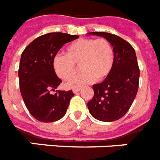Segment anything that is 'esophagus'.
Returning <instances> with one entry per match:
<instances>
[{"label":"esophagus","instance_id":"obj_1","mask_svg":"<svg viewBox=\"0 0 160 160\" xmlns=\"http://www.w3.org/2000/svg\"><path fill=\"white\" fill-rule=\"evenodd\" d=\"M80 90V88H74V89H73V92H74V93H76V92H78Z\"/></svg>","mask_w":160,"mask_h":160}]
</instances>
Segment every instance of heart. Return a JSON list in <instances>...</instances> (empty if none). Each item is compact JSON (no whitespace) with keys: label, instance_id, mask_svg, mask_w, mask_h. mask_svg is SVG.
I'll return each instance as SVG.
<instances>
[{"label":"heart","instance_id":"heart-1","mask_svg":"<svg viewBox=\"0 0 160 160\" xmlns=\"http://www.w3.org/2000/svg\"><path fill=\"white\" fill-rule=\"evenodd\" d=\"M52 64L58 76L63 80L71 79L76 64H80L82 72L67 84L68 88H78L95 80L98 82L106 80L113 70L115 51L107 39H80L67 48V54H55Z\"/></svg>","mask_w":160,"mask_h":160}]
</instances>
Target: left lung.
Returning <instances> with one entry per match:
<instances>
[{
	"label": "left lung",
	"instance_id": "8db88e82",
	"mask_svg": "<svg viewBox=\"0 0 160 160\" xmlns=\"http://www.w3.org/2000/svg\"><path fill=\"white\" fill-rule=\"evenodd\" d=\"M109 41L115 51V64L110 76L92 85L94 94L88 102L89 113L98 120L112 122L125 115L138 93L140 70L136 53L128 41L107 32H89Z\"/></svg>",
	"mask_w": 160,
	"mask_h": 160
}]
</instances>
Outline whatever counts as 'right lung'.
I'll return each instance as SVG.
<instances>
[{"label": "right lung", "instance_id": "right-lung-1", "mask_svg": "<svg viewBox=\"0 0 160 160\" xmlns=\"http://www.w3.org/2000/svg\"><path fill=\"white\" fill-rule=\"evenodd\" d=\"M79 37L62 32H50L37 37L21 55L18 78L21 95L31 115L41 122L57 121L65 115L72 90H56L62 83L53 68V58L65 44Z\"/></svg>", "mask_w": 160, "mask_h": 160}]
</instances>
